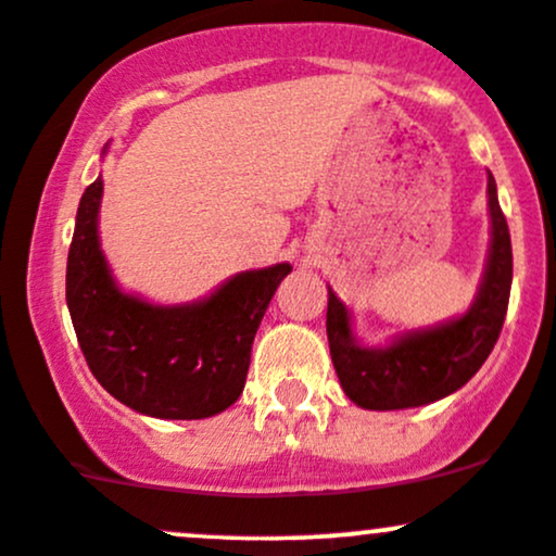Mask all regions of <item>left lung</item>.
I'll return each instance as SVG.
<instances>
[{
	"label": "left lung",
	"mask_w": 556,
	"mask_h": 556,
	"mask_svg": "<svg viewBox=\"0 0 556 556\" xmlns=\"http://www.w3.org/2000/svg\"><path fill=\"white\" fill-rule=\"evenodd\" d=\"M491 245L481 287L470 308L439 327L400 334L387 348H363L353 337L350 311L329 287L327 337L340 384L366 410L420 407L457 392L494 350L513 287V242L489 172Z\"/></svg>",
	"instance_id": "obj_1"
}]
</instances>
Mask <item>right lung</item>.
<instances>
[{"label": "right lung", "instance_id": "obj_1", "mask_svg": "<svg viewBox=\"0 0 556 556\" xmlns=\"http://www.w3.org/2000/svg\"><path fill=\"white\" fill-rule=\"evenodd\" d=\"M101 193L96 177L80 198L67 253V308L88 368L143 416L198 420L227 410L245 387L261 318L292 266L240 271L185 305L127 295L101 253Z\"/></svg>", "mask_w": 556, "mask_h": 556}]
</instances>
